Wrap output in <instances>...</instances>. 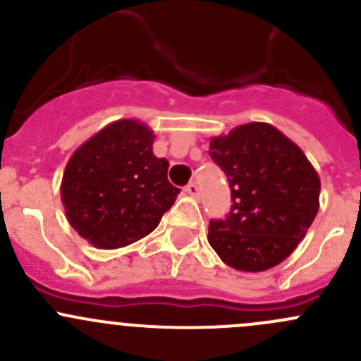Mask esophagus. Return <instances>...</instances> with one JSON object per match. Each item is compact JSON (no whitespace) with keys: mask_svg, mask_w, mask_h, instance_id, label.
<instances>
[{"mask_svg":"<svg viewBox=\"0 0 361 361\" xmlns=\"http://www.w3.org/2000/svg\"><path fill=\"white\" fill-rule=\"evenodd\" d=\"M185 192L194 199H199V195H201V190H199V187L195 183H188L187 187H185Z\"/></svg>","mask_w":361,"mask_h":361,"instance_id":"obj_1","label":"esophagus"}]
</instances>
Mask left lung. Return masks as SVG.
<instances>
[{"label": "left lung", "mask_w": 361, "mask_h": 361, "mask_svg": "<svg viewBox=\"0 0 361 361\" xmlns=\"http://www.w3.org/2000/svg\"><path fill=\"white\" fill-rule=\"evenodd\" d=\"M232 194L225 220H211L207 241L232 269L262 272L281 264L319 209V176L281 130L251 122L209 141Z\"/></svg>", "instance_id": "8db88e82"}]
</instances>
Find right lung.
Here are the masks:
<instances>
[{"instance_id":"add662e5","label":"right lung","mask_w":361,"mask_h":361,"mask_svg":"<svg viewBox=\"0 0 361 361\" xmlns=\"http://www.w3.org/2000/svg\"><path fill=\"white\" fill-rule=\"evenodd\" d=\"M154 130L140 120L111 122L87 140L61 183L66 218L92 246L116 250L159 225L180 188L167 180L166 159L154 155Z\"/></svg>"}]
</instances>
